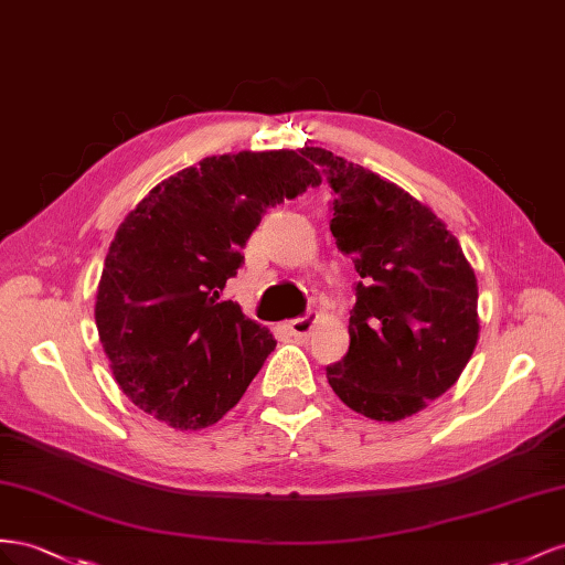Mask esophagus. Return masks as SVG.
Returning a JSON list of instances; mask_svg holds the SVG:
<instances>
[{"label": "esophagus", "mask_w": 565, "mask_h": 565, "mask_svg": "<svg viewBox=\"0 0 565 565\" xmlns=\"http://www.w3.org/2000/svg\"><path fill=\"white\" fill-rule=\"evenodd\" d=\"M288 331H291L298 338V341H308L310 333L315 331V317L312 315H305V317L294 319L291 324H288Z\"/></svg>", "instance_id": "1"}]
</instances>
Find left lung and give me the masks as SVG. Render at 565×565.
<instances>
[{
	"label": "left lung",
	"instance_id": "1",
	"mask_svg": "<svg viewBox=\"0 0 565 565\" xmlns=\"http://www.w3.org/2000/svg\"><path fill=\"white\" fill-rule=\"evenodd\" d=\"M333 189L331 234L362 277L333 393L374 422H399L447 393L478 343V281L457 236L381 174L305 147Z\"/></svg>",
	"mask_w": 565,
	"mask_h": 565
}]
</instances>
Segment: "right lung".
<instances>
[{
    "instance_id": "add662e5",
    "label": "right lung",
    "mask_w": 565,
    "mask_h": 565,
    "mask_svg": "<svg viewBox=\"0 0 565 565\" xmlns=\"http://www.w3.org/2000/svg\"><path fill=\"white\" fill-rule=\"evenodd\" d=\"M319 184L302 149L211 156L153 186L122 220L94 319L135 407L199 430L244 397L277 341L220 294L267 207Z\"/></svg>"
}]
</instances>
